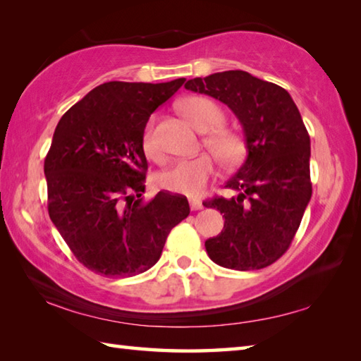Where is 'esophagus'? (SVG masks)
<instances>
[{
	"mask_svg": "<svg viewBox=\"0 0 361 361\" xmlns=\"http://www.w3.org/2000/svg\"><path fill=\"white\" fill-rule=\"evenodd\" d=\"M189 203H190V209L192 211H198L203 208L202 200H198V198H189Z\"/></svg>",
	"mask_w": 361,
	"mask_h": 361,
	"instance_id": "1",
	"label": "esophagus"
}]
</instances>
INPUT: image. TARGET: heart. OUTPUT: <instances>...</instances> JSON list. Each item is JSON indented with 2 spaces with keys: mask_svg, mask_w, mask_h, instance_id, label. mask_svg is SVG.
I'll return each mask as SVG.
<instances>
[{
  "mask_svg": "<svg viewBox=\"0 0 361 361\" xmlns=\"http://www.w3.org/2000/svg\"><path fill=\"white\" fill-rule=\"evenodd\" d=\"M180 110L190 121L198 132L209 133L204 136L203 144L220 163L226 166L235 164L243 153V144L239 135L231 130L219 128L224 124V113L219 106L204 97L186 99L180 104ZM142 149L150 158L159 157V147L155 136L153 122L147 126L142 136ZM214 173L216 163L208 155H202L192 159L175 161L172 166L164 169L157 176V183L161 189L172 194L197 195L200 194Z\"/></svg>",
  "mask_w": 361,
  "mask_h": 361,
  "instance_id": "heart-1",
  "label": "heart"
}]
</instances>
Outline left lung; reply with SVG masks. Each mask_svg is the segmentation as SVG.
<instances>
[{"mask_svg": "<svg viewBox=\"0 0 361 361\" xmlns=\"http://www.w3.org/2000/svg\"><path fill=\"white\" fill-rule=\"evenodd\" d=\"M185 88L228 105L247 145L242 166L225 183L235 195L203 202L225 217L206 251L217 265L239 271L271 265L288 250L312 197L310 136L298 106L282 87L240 70L190 79Z\"/></svg>", "mask_w": 361, "mask_h": 361, "instance_id": "left-lung-1", "label": "left lung"}]
</instances>
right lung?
Returning a JSON list of instances; mask_svg holds the SVG:
<instances>
[{
    "label": "right lung",
    "mask_w": 361,
    "mask_h": 361,
    "mask_svg": "<svg viewBox=\"0 0 361 361\" xmlns=\"http://www.w3.org/2000/svg\"><path fill=\"white\" fill-rule=\"evenodd\" d=\"M186 79L106 82L59 121L44 158L48 212L75 259L106 278H130L158 262L171 229L189 216L188 198L142 200L150 114Z\"/></svg>",
    "instance_id": "1"
}]
</instances>
